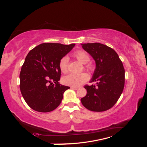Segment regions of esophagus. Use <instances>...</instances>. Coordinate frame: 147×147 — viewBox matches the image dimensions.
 I'll return each instance as SVG.
<instances>
[{"instance_id": "obj_1", "label": "esophagus", "mask_w": 147, "mask_h": 147, "mask_svg": "<svg viewBox=\"0 0 147 147\" xmlns=\"http://www.w3.org/2000/svg\"><path fill=\"white\" fill-rule=\"evenodd\" d=\"M71 88L73 89H74V90H77V89H79V88H78V87H74V86H72Z\"/></svg>"}]
</instances>
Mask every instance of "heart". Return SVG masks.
I'll return each mask as SVG.
<instances>
[{
    "instance_id": "heart-1",
    "label": "heart",
    "mask_w": 147,
    "mask_h": 147,
    "mask_svg": "<svg viewBox=\"0 0 147 147\" xmlns=\"http://www.w3.org/2000/svg\"><path fill=\"white\" fill-rule=\"evenodd\" d=\"M73 56L82 63L85 64V67L87 70L91 71L93 70V65L91 63H89V60H90V56L86 51H82V50H78V51L74 52ZM68 61L69 58L67 56L63 57L59 60V66L62 73H66L68 71ZM88 78V74L86 73L69 74V75L64 77L63 78V82L65 85L78 87L86 82Z\"/></svg>"
}]
</instances>
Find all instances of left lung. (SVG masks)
<instances>
[{"label": "left lung", "instance_id": "obj_1", "mask_svg": "<svg viewBox=\"0 0 147 147\" xmlns=\"http://www.w3.org/2000/svg\"><path fill=\"white\" fill-rule=\"evenodd\" d=\"M82 47L93 57L96 69L90 82L84 88L87 94L81 98L82 104L89 110L104 111L115 105L124 87V69L118 54L105 45L82 43Z\"/></svg>", "mask_w": 147, "mask_h": 147}]
</instances>
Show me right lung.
<instances>
[{"mask_svg":"<svg viewBox=\"0 0 147 147\" xmlns=\"http://www.w3.org/2000/svg\"><path fill=\"white\" fill-rule=\"evenodd\" d=\"M75 44L42 43L30 51L20 73V89L27 104L35 111L49 112L60 104L63 94L70 88L61 85V58Z\"/></svg>","mask_w":147,"mask_h":147,"instance_id":"add662e5","label":"right lung"}]
</instances>
